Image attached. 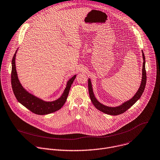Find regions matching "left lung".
Instances as JSON below:
<instances>
[{
	"mask_svg": "<svg viewBox=\"0 0 160 160\" xmlns=\"http://www.w3.org/2000/svg\"><path fill=\"white\" fill-rule=\"evenodd\" d=\"M142 55L143 58V63H142V80H141L140 87L138 90L137 91V92L136 93V94L132 97V98H131L130 100L128 101L124 102V103H122L119 106H116V107H109V106L105 105L101 103L100 102H98L94 95L91 80L90 78H88V86L89 95L92 103L96 108V109H97L98 110L100 111L101 112L105 114L112 115V116H117L126 112L140 98V97H141L144 90L146 83V72L145 69L146 61H145V57L142 50Z\"/></svg>",
	"mask_w": 160,
	"mask_h": 160,
	"instance_id": "1",
	"label": "left lung"
}]
</instances>
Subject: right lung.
I'll list each match as a JSON object with an SVG mask.
<instances>
[{
	"mask_svg": "<svg viewBox=\"0 0 160 160\" xmlns=\"http://www.w3.org/2000/svg\"><path fill=\"white\" fill-rule=\"evenodd\" d=\"M18 49L12 58L11 72L12 88L18 101L32 112L38 115H46L60 110L67 99L70 87L77 75H75L68 80L66 88L60 98L53 101H44L28 92L21 85L16 67V56Z\"/></svg>",
	"mask_w": 160,
	"mask_h": 160,
	"instance_id": "1",
	"label": "right lung"
}]
</instances>
